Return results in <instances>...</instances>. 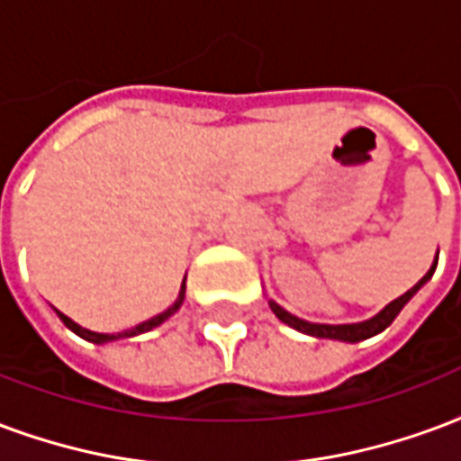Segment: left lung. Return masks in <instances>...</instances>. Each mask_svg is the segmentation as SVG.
<instances>
[{"label": "left lung", "mask_w": 461, "mask_h": 461, "mask_svg": "<svg viewBox=\"0 0 461 461\" xmlns=\"http://www.w3.org/2000/svg\"><path fill=\"white\" fill-rule=\"evenodd\" d=\"M435 266H438V261L432 264L430 271L422 276L420 281L412 285L411 291L403 293L401 298H395L393 303H388L386 308L381 310L376 317L366 320V322H354V325H315V322H305V320H300V317L291 315V312H285L281 305H276L274 300H271L268 305H271V310H274L276 317H278L281 322L295 327V330L305 332V335L322 337V339H342V342H361V339H369V337L378 335V332H384V330H386V327L393 322L395 315H398V312L403 310L405 303H408V300H411L415 293L420 291L425 283L430 281L432 274H435Z\"/></svg>", "instance_id": "8db88e82"}]
</instances>
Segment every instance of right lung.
<instances>
[{"label":"right lung","mask_w":461,"mask_h":461,"mask_svg":"<svg viewBox=\"0 0 461 461\" xmlns=\"http://www.w3.org/2000/svg\"><path fill=\"white\" fill-rule=\"evenodd\" d=\"M183 298H185V283H183V288H180L178 300H176V303H173V305H170V308L166 310V312L151 317V320H146V322H141V325H136V327H131V330H126V332H117V335H100V332H90V330H85V327H80V325H77V322H73V320H70V317H68V315H63V312H58V317H60V320L66 322V327H70V330H73L75 335H80V337H83V339H87V342L104 344V342H112V339H122V337L141 335V332H149V330H153V327H158V325H161V322H166V320H168V317L180 308V303H183Z\"/></svg>","instance_id":"1"}]
</instances>
